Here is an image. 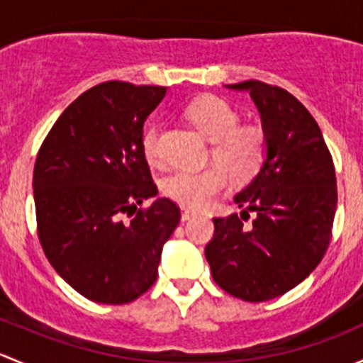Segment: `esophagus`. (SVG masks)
<instances>
[{
  "label": "esophagus",
  "mask_w": 363,
  "mask_h": 363,
  "mask_svg": "<svg viewBox=\"0 0 363 363\" xmlns=\"http://www.w3.org/2000/svg\"><path fill=\"white\" fill-rule=\"evenodd\" d=\"M191 218H195V212L189 211V208H182V211H181L182 221H188V219H191Z\"/></svg>",
  "instance_id": "esophagus-1"
}]
</instances>
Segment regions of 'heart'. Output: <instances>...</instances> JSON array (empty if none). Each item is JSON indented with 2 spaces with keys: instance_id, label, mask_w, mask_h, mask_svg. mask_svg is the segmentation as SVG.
<instances>
[{
  "instance_id": "obj_1",
  "label": "heart",
  "mask_w": 363,
  "mask_h": 363,
  "mask_svg": "<svg viewBox=\"0 0 363 363\" xmlns=\"http://www.w3.org/2000/svg\"><path fill=\"white\" fill-rule=\"evenodd\" d=\"M189 123L212 142L211 156L223 167L205 170H175L163 179L161 189L168 199L189 208L207 207L225 191L228 175L237 182L258 175L269 155V137L258 124H239L240 116L219 96H200L186 107ZM142 151L152 164L161 163L160 128L147 126L142 133Z\"/></svg>"
}]
</instances>
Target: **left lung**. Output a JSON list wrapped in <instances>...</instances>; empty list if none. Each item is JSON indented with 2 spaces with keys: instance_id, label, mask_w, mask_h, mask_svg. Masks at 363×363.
<instances>
[{
  "instance_id": "left-lung-1",
  "label": "left lung",
  "mask_w": 363,
  "mask_h": 363,
  "mask_svg": "<svg viewBox=\"0 0 363 363\" xmlns=\"http://www.w3.org/2000/svg\"><path fill=\"white\" fill-rule=\"evenodd\" d=\"M250 91L269 137L262 170L235 196L240 216L214 218L205 246L216 284L246 302L284 295L318 267L332 239L337 179L320 126L286 89L259 80ZM255 214L251 225L243 223Z\"/></svg>"
}]
</instances>
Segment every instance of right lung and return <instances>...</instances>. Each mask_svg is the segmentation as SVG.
Here are the masks:
<instances>
[{"label":"right lung","mask_w":363,"mask_h":363,"mask_svg":"<svg viewBox=\"0 0 363 363\" xmlns=\"http://www.w3.org/2000/svg\"><path fill=\"white\" fill-rule=\"evenodd\" d=\"M167 87L108 80L80 94L42 142L33 172L36 230L47 259L93 302H133L155 284L163 244L181 221L142 151L147 116ZM128 217V220H124Z\"/></svg>","instance_id":"obj_1"}]
</instances>
